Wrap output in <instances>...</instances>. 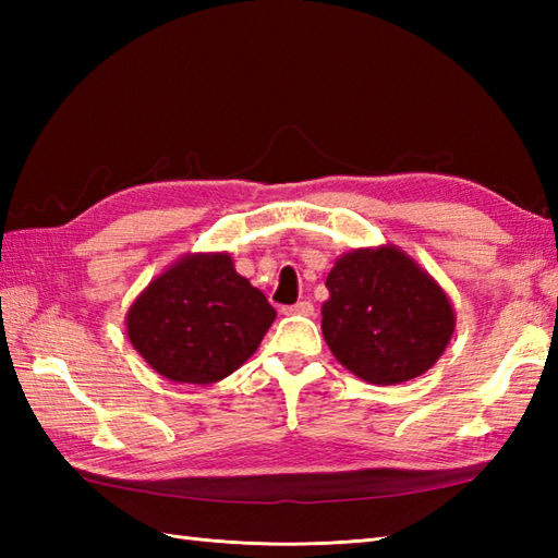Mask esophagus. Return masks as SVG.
<instances>
[{
  "label": "esophagus",
  "instance_id": "obj_1",
  "mask_svg": "<svg viewBox=\"0 0 558 558\" xmlns=\"http://www.w3.org/2000/svg\"><path fill=\"white\" fill-rule=\"evenodd\" d=\"M282 314H288V316H314V304L304 300V302H298L292 306H286Z\"/></svg>",
  "mask_w": 558,
  "mask_h": 558
}]
</instances>
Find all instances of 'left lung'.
I'll list each match as a JSON object with an SVG mask.
<instances>
[{
    "instance_id": "obj_1",
    "label": "left lung",
    "mask_w": 558,
    "mask_h": 558,
    "mask_svg": "<svg viewBox=\"0 0 558 558\" xmlns=\"http://www.w3.org/2000/svg\"><path fill=\"white\" fill-rule=\"evenodd\" d=\"M326 288L324 338L333 357L362 381L393 386L417 378L453 338L448 294L393 244L342 254Z\"/></svg>"
}]
</instances>
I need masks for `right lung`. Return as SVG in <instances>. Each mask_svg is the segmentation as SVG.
Instances as JSON below:
<instances>
[{"mask_svg":"<svg viewBox=\"0 0 558 558\" xmlns=\"http://www.w3.org/2000/svg\"><path fill=\"white\" fill-rule=\"evenodd\" d=\"M276 322L266 294L228 252L186 254L126 312V336L150 369L174 384H216L252 357Z\"/></svg>","mask_w":558,"mask_h":558,"instance_id":"obj_1","label":"right lung"}]
</instances>
